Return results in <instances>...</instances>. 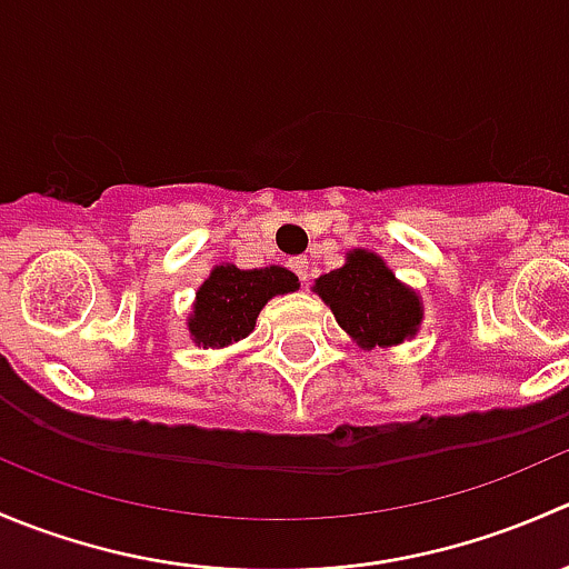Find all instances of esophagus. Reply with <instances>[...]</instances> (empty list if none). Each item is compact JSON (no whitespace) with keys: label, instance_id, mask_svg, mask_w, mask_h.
<instances>
[{"label":"esophagus","instance_id":"1","mask_svg":"<svg viewBox=\"0 0 569 569\" xmlns=\"http://www.w3.org/2000/svg\"><path fill=\"white\" fill-rule=\"evenodd\" d=\"M291 269H295L297 278L306 283V280H308V258H295V261H291Z\"/></svg>","mask_w":569,"mask_h":569}]
</instances>
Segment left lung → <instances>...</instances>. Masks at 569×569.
Here are the masks:
<instances>
[{
	"label": "left lung",
	"instance_id": "1",
	"mask_svg": "<svg viewBox=\"0 0 569 569\" xmlns=\"http://www.w3.org/2000/svg\"><path fill=\"white\" fill-rule=\"evenodd\" d=\"M313 291L330 306L336 321L360 347H396L418 332L421 300L399 283L377 252L352 250L347 263L321 274Z\"/></svg>",
	"mask_w": 569,
	"mask_h": 569
}]
</instances>
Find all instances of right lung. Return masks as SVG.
Instances as JSON below:
<instances>
[{"mask_svg":"<svg viewBox=\"0 0 569 569\" xmlns=\"http://www.w3.org/2000/svg\"><path fill=\"white\" fill-rule=\"evenodd\" d=\"M300 289L297 274L283 267L239 269L220 263L198 289L187 327L198 347L220 349L242 341L256 327L258 313L272 297Z\"/></svg>","mask_w":569,"mask_h":569,"instance_id":"add662e5","label":"right lung"}]
</instances>
